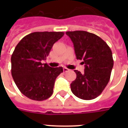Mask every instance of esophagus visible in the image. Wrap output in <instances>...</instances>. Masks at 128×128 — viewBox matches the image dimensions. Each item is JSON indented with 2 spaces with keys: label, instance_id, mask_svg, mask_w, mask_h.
<instances>
[{
  "label": "esophagus",
  "instance_id": "esophagus-1",
  "mask_svg": "<svg viewBox=\"0 0 128 128\" xmlns=\"http://www.w3.org/2000/svg\"><path fill=\"white\" fill-rule=\"evenodd\" d=\"M63 70H64V72H68V71H69V69H68L67 68H63Z\"/></svg>",
  "mask_w": 128,
  "mask_h": 128
}]
</instances>
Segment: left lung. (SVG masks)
<instances>
[{"label":"left lung","instance_id":"left-lung-1","mask_svg":"<svg viewBox=\"0 0 128 128\" xmlns=\"http://www.w3.org/2000/svg\"><path fill=\"white\" fill-rule=\"evenodd\" d=\"M66 34L74 44L76 58L85 64L83 73L74 70L76 80L70 84L72 93L80 99L97 98L109 82L114 66L112 52L105 41L86 31H68Z\"/></svg>","mask_w":128,"mask_h":128}]
</instances>
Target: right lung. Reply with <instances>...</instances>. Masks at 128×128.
Masks as SVG:
<instances>
[{"label": "right lung", "mask_w": 128, "mask_h": 128, "mask_svg": "<svg viewBox=\"0 0 128 128\" xmlns=\"http://www.w3.org/2000/svg\"><path fill=\"white\" fill-rule=\"evenodd\" d=\"M63 32H35L25 36L11 56V73L22 94L30 99L42 101L52 96L57 76L62 67L51 68L42 64Z\"/></svg>", "instance_id": "right-lung-1"}]
</instances>
